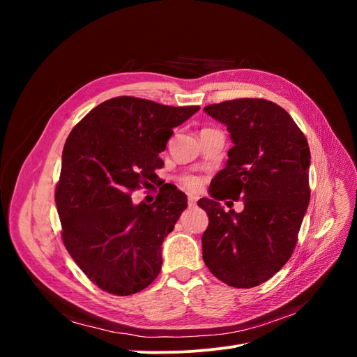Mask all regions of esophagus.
<instances>
[{"label":"esophagus","mask_w":357,"mask_h":357,"mask_svg":"<svg viewBox=\"0 0 357 357\" xmlns=\"http://www.w3.org/2000/svg\"><path fill=\"white\" fill-rule=\"evenodd\" d=\"M197 201H198V197H195V195H189V197H188V202H189L190 207H195Z\"/></svg>","instance_id":"esophagus-1"}]
</instances>
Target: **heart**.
<instances>
[{
	"label": "heart",
	"instance_id": "1",
	"mask_svg": "<svg viewBox=\"0 0 357 357\" xmlns=\"http://www.w3.org/2000/svg\"><path fill=\"white\" fill-rule=\"evenodd\" d=\"M181 185L189 190H197L201 186V178L198 176H183Z\"/></svg>",
	"mask_w": 357,
	"mask_h": 357
}]
</instances>
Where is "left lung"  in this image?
Here are the masks:
<instances>
[{
  "instance_id": "1",
  "label": "left lung",
  "mask_w": 357,
  "mask_h": 357,
  "mask_svg": "<svg viewBox=\"0 0 357 357\" xmlns=\"http://www.w3.org/2000/svg\"><path fill=\"white\" fill-rule=\"evenodd\" d=\"M204 112L228 126L234 147L226 167L198 205L208 214L202 259L232 287L265 283L295 250L310 202V147L290 114L273 101L238 98ZM243 199L245 210L225 213L219 200Z\"/></svg>"
}]
</instances>
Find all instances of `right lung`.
<instances>
[{
    "instance_id": "right-lung-1",
    "label": "right lung",
    "mask_w": 357,
    "mask_h": 357,
    "mask_svg": "<svg viewBox=\"0 0 357 357\" xmlns=\"http://www.w3.org/2000/svg\"><path fill=\"white\" fill-rule=\"evenodd\" d=\"M198 110L116 96L70 132L55 190L61 236L74 262L104 291L132 295L158 277L162 241L188 207V197L176 186L160 188L149 205H134L131 195L164 167L159 153L172 128Z\"/></svg>"
}]
</instances>
